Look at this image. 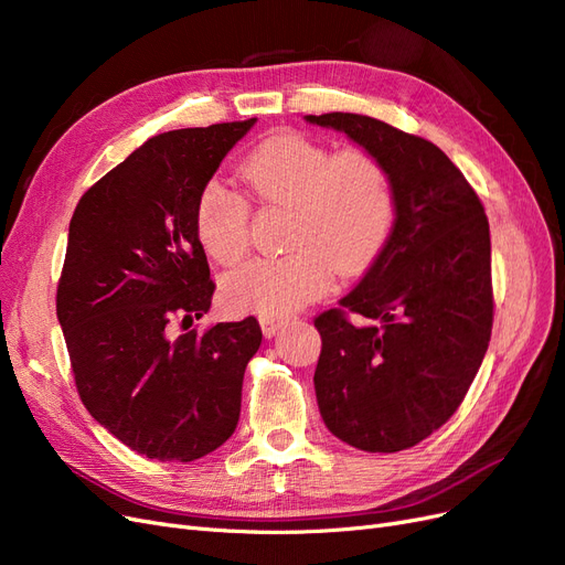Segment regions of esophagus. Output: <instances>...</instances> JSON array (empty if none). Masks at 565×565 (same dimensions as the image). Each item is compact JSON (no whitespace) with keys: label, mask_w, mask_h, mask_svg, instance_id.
Returning <instances> with one entry per match:
<instances>
[{"label":"esophagus","mask_w":565,"mask_h":565,"mask_svg":"<svg viewBox=\"0 0 565 565\" xmlns=\"http://www.w3.org/2000/svg\"><path fill=\"white\" fill-rule=\"evenodd\" d=\"M259 322H262V330H264V334L266 337H273L276 334L282 324L287 322V318H278V316H262L259 318Z\"/></svg>","instance_id":"obj_1"}]
</instances>
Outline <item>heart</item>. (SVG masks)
<instances>
[{
  "instance_id": "b5f03b06",
  "label": "heart",
  "mask_w": 565,
  "mask_h": 565,
  "mask_svg": "<svg viewBox=\"0 0 565 565\" xmlns=\"http://www.w3.org/2000/svg\"><path fill=\"white\" fill-rule=\"evenodd\" d=\"M252 195L289 210L278 259H254L224 280L233 311L280 316L328 292L332 270H363L388 243L396 188L388 167L365 148L332 152L309 136L276 134L243 162ZM198 237L214 262L235 264L249 249V207L243 195L210 181L198 195Z\"/></svg>"
}]
</instances>
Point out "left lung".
Wrapping results in <instances>:
<instances>
[{"label":"left lung","mask_w":565,"mask_h":565,"mask_svg":"<svg viewBox=\"0 0 565 565\" xmlns=\"http://www.w3.org/2000/svg\"><path fill=\"white\" fill-rule=\"evenodd\" d=\"M380 156L396 188L388 243L316 318V398L349 446L398 452L446 424L492 332L490 226L465 174L431 141L355 113L306 115Z\"/></svg>","instance_id":"8db88e82"}]
</instances>
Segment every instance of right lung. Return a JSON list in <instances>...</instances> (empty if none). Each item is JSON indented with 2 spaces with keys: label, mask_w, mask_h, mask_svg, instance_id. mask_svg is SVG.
Listing matches in <instances>:
<instances>
[{
  "label": "right lung",
  "mask_w": 565,
  "mask_h": 565,
  "mask_svg": "<svg viewBox=\"0 0 565 565\" xmlns=\"http://www.w3.org/2000/svg\"><path fill=\"white\" fill-rule=\"evenodd\" d=\"M245 122L152 136L96 181L67 231L56 316L89 415L127 448L193 461L233 436L256 318L183 335L214 282L195 228L198 195Z\"/></svg>",
  "instance_id": "1"
}]
</instances>
